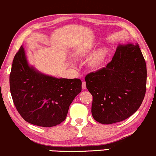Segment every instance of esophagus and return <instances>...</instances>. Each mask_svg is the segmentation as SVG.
<instances>
[{"label":"esophagus","instance_id":"34e87169","mask_svg":"<svg viewBox=\"0 0 156 156\" xmlns=\"http://www.w3.org/2000/svg\"><path fill=\"white\" fill-rule=\"evenodd\" d=\"M82 88H83V90L86 89V83L85 81H83V83H82Z\"/></svg>","mask_w":156,"mask_h":156}]
</instances>
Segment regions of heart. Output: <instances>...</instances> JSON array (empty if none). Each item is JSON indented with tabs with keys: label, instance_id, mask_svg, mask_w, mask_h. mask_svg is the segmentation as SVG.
I'll list each match as a JSON object with an SVG mask.
<instances>
[{
	"label": "heart",
	"instance_id": "heart-1",
	"mask_svg": "<svg viewBox=\"0 0 156 156\" xmlns=\"http://www.w3.org/2000/svg\"><path fill=\"white\" fill-rule=\"evenodd\" d=\"M92 49V46H89L86 48V49L83 51V54H86ZM107 55H108V49L106 48H101L97 50V51L93 54L91 57L88 60L89 66L93 68L99 67L105 60Z\"/></svg>",
	"mask_w": 156,
	"mask_h": 156
}]
</instances>
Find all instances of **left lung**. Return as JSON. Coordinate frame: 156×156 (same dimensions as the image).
<instances>
[{"label":"left lung","instance_id":"obj_1","mask_svg":"<svg viewBox=\"0 0 156 156\" xmlns=\"http://www.w3.org/2000/svg\"><path fill=\"white\" fill-rule=\"evenodd\" d=\"M85 80L97 122L110 125L129 118L146 93L147 66L139 44L119 45L106 67L88 73Z\"/></svg>","mask_w":156,"mask_h":156}]
</instances>
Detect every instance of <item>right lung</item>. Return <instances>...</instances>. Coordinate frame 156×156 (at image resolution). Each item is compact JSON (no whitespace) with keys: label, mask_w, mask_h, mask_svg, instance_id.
Returning <instances> with one entry per match:
<instances>
[{"label":"right lung","mask_w":156,"mask_h":156,"mask_svg":"<svg viewBox=\"0 0 156 156\" xmlns=\"http://www.w3.org/2000/svg\"><path fill=\"white\" fill-rule=\"evenodd\" d=\"M9 85L13 102L23 119L45 127L63 122L70 105L82 90L80 79L56 78L29 66L23 46L14 57Z\"/></svg>","instance_id":"add662e5"}]
</instances>
